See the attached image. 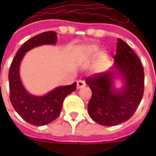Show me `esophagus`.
<instances>
[{
	"label": "esophagus",
	"instance_id": "obj_1",
	"mask_svg": "<svg viewBox=\"0 0 156 156\" xmlns=\"http://www.w3.org/2000/svg\"><path fill=\"white\" fill-rule=\"evenodd\" d=\"M86 86V83L84 80H78L77 81V89L84 87Z\"/></svg>",
	"mask_w": 156,
	"mask_h": 156
}]
</instances>
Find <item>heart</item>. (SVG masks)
I'll list each match as a JSON object with an SVG mask.
<instances>
[{
	"label": "heart",
	"mask_w": 156,
	"mask_h": 156,
	"mask_svg": "<svg viewBox=\"0 0 156 156\" xmlns=\"http://www.w3.org/2000/svg\"><path fill=\"white\" fill-rule=\"evenodd\" d=\"M98 51V48L96 47H90V48H88V53L90 55H96ZM101 69H102V60H101L95 66V69L97 70V71H100V70H101Z\"/></svg>",
	"instance_id": "heart-1"
}]
</instances>
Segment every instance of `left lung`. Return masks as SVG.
<instances>
[{
  "mask_svg": "<svg viewBox=\"0 0 156 156\" xmlns=\"http://www.w3.org/2000/svg\"><path fill=\"white\" fill-rule=\"evenodd\" d=\"M117 41L113 67L86 78L92 91L88 112L94 121L102 126L127 121L137 110L144 93V69L140 59L127 44L119 38ZM116 76L124 83L120 89L114 87Z\"/></svg>",
  "mask_w": 156,
  "mask_h": 156,
  "instance_id": "1",
  "label": "left lung"
}]
</instances>
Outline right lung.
Instances as JSON below:
<instances>
[{
    "label": "right lung",
    "mask_w": 156,
    "mask_h": 156,
    "mask_svg": "<svg viewBox=\"0 0 156 156\" xmlns=\"http://www.w3.org/2000/svg\"><path fill=\"white\" fill-rule=\"evenodd\" d=\"M57 39V34L53 31L44 32L32 37L19 48L9 69L8 79L12 106L24 120L34 126L47 125L57 119L64 99L76 88L75 82L71 85L58 87L44 96H35L27 92L23 87L19 67L25 54L41 45L55 44Z\"/></svg>",
    "instance_id": "1"
}]
</instances>
